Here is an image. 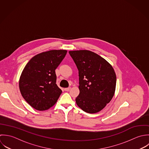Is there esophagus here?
<instances>
[{"mask_svg": "<svg viewBox=\"0 0 149 149\" xmlns=\"http://www.w3.org/2000/svg\"><path fill=\"white\" fill-rule=\"evenodd\" d=\"M71 89V88H65L64 89V90L65 91H69Z\"/></svg>", "mask_w": 149, "mask_h": 149, "instance_id": "esophagus-1", "label": "esophagus"}]
</instances>
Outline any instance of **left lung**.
Here are the masks:
<instances>
[{
	"instance_id": "obj_1",
	"label": "left lung",
	"mask_w": 149,
	"mask_h": 149,
	"mask_svg": "<svg viewBox=\"0 0 149 149\" xmlns=\"http://www.w3.org/2000/svg\"><path fill=\"white\" fill-rule=\"evenodd\" d=\"M79 71V94L77 105L89 113L100 112L112 99L116 75L112 65L88 50L69 51Z\"/></svg>"
}]
</instances>
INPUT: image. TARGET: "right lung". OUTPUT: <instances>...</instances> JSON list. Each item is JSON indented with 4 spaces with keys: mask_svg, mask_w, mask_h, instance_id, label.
Listing matches in <instances>:
<instances>
[{
    "mask_svg": "<svg viewBox=\"0 0 149 149\" xmlns=\"http://www.w3.org/2000/svg\"><path fill=\"white\" fill-rule=\"evenodd\" d=\"M66 50H51L33 57L24 67L19 88L25 100L34 109L45 111L57 102L62 91L56 85L55 70Z\"/></svg>",
    "mask_w": 149,
    "mask_h": 149,
    "instance_id": "1",
    "label": "right lung"
}]
</instances>
